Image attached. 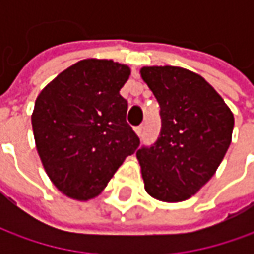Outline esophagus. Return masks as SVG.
<instances>
[{
  "mask_svg": "<svg viewBox=\"0 0 254 254\" xmlns=\"http://www.w3.org/2000/svg\"><path fill=\"white\" fill-rule=\"evenodd\" d=\"M135 132H137L138 137H141L142 132H144V126H137V127H135Z\"/></svg>",
  "mask_w": 254,
  "mask_h": 254,
  "instance_id": "obj_1",
  "label": "esophagus"
}]
</instances>
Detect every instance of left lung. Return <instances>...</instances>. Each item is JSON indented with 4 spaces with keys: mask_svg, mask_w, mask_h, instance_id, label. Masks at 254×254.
<instances>
[{
    "mask_svg": "<svg viewBox=\"0 0 254 254\" xmlns=\"http://www.w3.org/2000/svg\"><path fill=\"white\" fill-rule=\"evenodd\" d=\"M160 104L161 131L137 151L144 188L155 199L181 202L213 177L232 141L235 119L202 76L177 66L140 70Z\"/></svg>",
    "mask_w": 254,
    "mask_h": 254,
    "instance_id": "8db88e82",
    "label": "left lung"
}]
</instances>
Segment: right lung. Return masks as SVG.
<instances>
[{
  "instance_id": "add662e5",
  "label": "right lung",
  "mask_w": 254,
  "mask_h": 254,
  "mask_svg": "<svg viewBox=\"0 0 254 254\" xmlns=\"http://www.w3.org/2000/svg\"><path fill=\"white\" fill-rule=\"evenodd\" d=\"M128 76L126 64L84 59L58 74L36 97V150L55 187L72 199L99 195L140 145L120 94Z\"/></svg>"
}]
</instances>
